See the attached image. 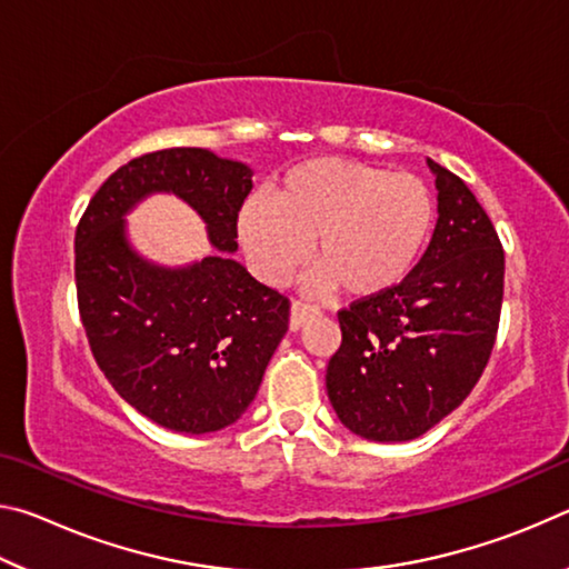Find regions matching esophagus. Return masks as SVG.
Here are the masks:
<instances>
[{
  "instance_id": "obj_1",
  "label": "esophagus",
  "mask_w": 569,
  "mask_h": 569,
  "mask_svg": "<svg viewBox=\"0 0 569 569\" xmlns=\"http://www.w3.org/2000/svg\"><path fill=\"white\" fill-rule=\"evenodd\" d=\"M319 313H321L319 306L303 303V301H293V306H291V331L303 329V326L311 321V319H316V316H319Z\"/></svg>"
}]
</instances>
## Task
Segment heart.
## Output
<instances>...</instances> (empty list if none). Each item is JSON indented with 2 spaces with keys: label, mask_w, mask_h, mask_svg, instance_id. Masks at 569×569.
<instances>
[{
  "label": "heart",
  "mask_w": 569,
  "mask_h": 569,
  "mask_svg": "<svg viewBox=\"0 0 569 569\" xmlns=\"http://www.w3.org/2000/svg\"><path fill=\"white\" fill-rule=\"evenodd\" d=\"M435 226V200L411 172L343 158H316L286 172L271 203L240 210V240L258 276L288 281L308 243L323 286L356 298L379 296L411 273Z\"/></svg>",
  "instance_id": "obj_1"
}]
</instances>
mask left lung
Returning a JSON list of instances; mask_svg holds the SVG:
<instances>
[{
	"label": "left lung",
	"mask_w": 569,
	"mask_h": 569,
	"mask_svg": "<svg viewBox=\"0 0 569 569\" xmlns=\"http://www.w3.org/2000/svg\"><path fill=\"white\" fill-rule=\"evenodd\" d=\"M439 220L399 286L339 311L341 346L326 369L336 417L371 441H409L455 411L492 356L505 250L475 192L429 160Z\"/></svg>",
	"instance_id": "8db88e82"
}]
</instances>
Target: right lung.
Listing matches in <instances>:
<instances>
[{"label": "right lung", "mask_w": 569, "mask_h": 569, "mask_svg": "<svg viewBox=\"0 0 569 569\" xmlns=\"http://www.w3.org/2000/svg\"><path fill=\"white\" fill-rule=\"evenodd\" d=\"M250 168L203 148L146 152L94 192L74 233L80 319L114 391L160 427L208 435L240 419L288 331L291 301L230 258ZM150 191H176L209 223L217 253L152 267L121 216Z\"/></svg>", "instance_id": "obj_1"}]
</instances>
